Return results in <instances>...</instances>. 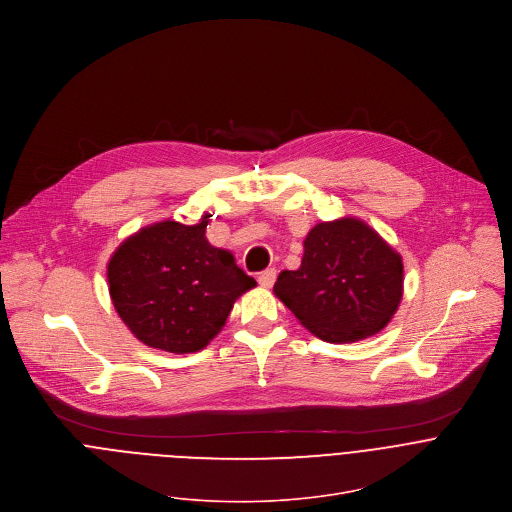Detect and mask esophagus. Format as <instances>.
I'll return each mask as SVG.
<instances>
[{
	"mask_svg": "<svg viewBox=\"0 0 512 512\" xmlns=\"http://www.w3.org/2000/svg\"><path fill=\"white\" fill-rule=\"evenodd\" d=\"M275 277H277V271H275V269H265L263 273H259L257 281H259V285H261V287L269 289V287L275 283Z\"/></svg>",
	"mask_w": 512,
	"mask_h": 512,
	"instance_id": "1",
	"label": "esophagus"
}]
</instances>
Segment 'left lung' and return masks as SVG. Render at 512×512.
<instances>
[{"instance_id": "obj_1", "label": "left lung", "mask_w": 512, "mask_h": 512, "mask_svg": "<svg viewBox=\"0 0 512 512\" xmlns=\"http://www.w3.org/2000/svg\"><path fill=\"white\" fill-rule=\"evenodd\" d=\"M275 295L313 335L355 343L379 333L403 297L401 255L365 221L315 225L297 271H281Z\"/></svg>"}]
</instances>
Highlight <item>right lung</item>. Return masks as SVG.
<instances>
[{"label":"right lung","instance_id":"obj_1","mask_svg":"<svg viewBox=\"0 0 512 512\" xmlns=\"http://www.w3.org/2000/svg\"><path fill=\"white\" fill-rule=\"evenodd\" d=\"M209 217V215H207ZM197 225L161 221L125 239L107 265L109 295L129 331L169 353L203 349L255 279Z\"/></svg>","mask_w":512,"mask_h":512}]
</instances>
